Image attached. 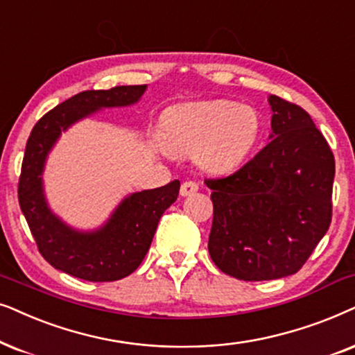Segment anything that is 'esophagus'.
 <instances>
[{"label": "esophagus", "instance_id": "1", "mask_svg": "<svg viewBox=\"0 0 355 355\" xmlns=\"http://www.w3.org/2000/svg\"><path fill=\"white\" fill-rule=\"evenodd\" d=\"M198 190H200V185H198L196 182L188 180V182H183V185L180 188V195L190 196V195H193V193H196Z\"/></svg>", "mask_w": 355, "mask_h": 355}]
</instances>
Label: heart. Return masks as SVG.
<instances>
[{"label": "heart", "mask_w": 355, "mask_h": 355, "mask_svg": "<svg viewBox=\"0 0 355 355\" xmlns=\"http://www.w3.org/2000/svg\"><path fill=\"white\" fill-rule=\"evenodd\" d=\"M259 136V116L252 107L227 101L198 102L173 108L162 125V144L173 155H195L209 172L224 173L247 159Z\"/></svg>", "instance_id": "1"}]
</instances>
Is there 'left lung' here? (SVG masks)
<instances>
[{
	"label": "left lung",
	"instance_id": "obj_1",
	"mask_svg": "<svg viewBox=\"0 0 355 355\" xmlns=\"http://www.w3.org/2000/svg\"><path fill=\"white\" fill-rule=\"evenodd\" d=\"M271 141L242 168L207 178L209 254L242 281L295 274L331 224L334 155L304 108L269 96Z\"/></svg>",
	"mask_w": 355,
	"mask_h": 355
}]
</instances>
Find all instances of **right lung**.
<instances>
[{
    "mask_svg": "<svg viewBox=\"0 0 355 355\" xmlns=\"http://www.w3.org/2000/svg\"><path fill=\"white\" fill-rule=\"evenodd\" d=\"M148 86H116L108 91H84L45 113L31 131L19 177V206L42 257L51 266L91 282H110L130 276L150 247L164 211L177 201L180 182L133 193L116 207L105 225L79 232L50 211L42 173L46 155L61 131L107 107L136 103Z\"/></svg>",
    "mask_w": 355,
    "mask_h": 355,
    "instance_id": "right-lung-1",
    "label": "right lung"
}]
</instances>
